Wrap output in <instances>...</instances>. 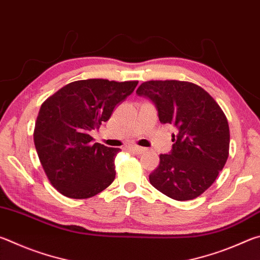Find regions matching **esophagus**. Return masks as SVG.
<instances>
[{
  "instance_id": "obj_1",
  "label": "esophagus",
  "mask_w": 260,
  "mask_h": 260,
  "mask_svg": "<svg viewBox=\"0 0 260 260\" xmlns=\"http://www.w3.org/2000/svg\"><path fill=\"white\" fill-rule=\"evenodd\" d=\"M128 149H129V150H131L132 152L136 153V155H141V153H142L144 150H146V149H144V148L138 147V146H129Z\"/></svg>"
}]
</instances>
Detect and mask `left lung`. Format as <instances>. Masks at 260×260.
Wrapping results in <instances>:
<instances>
[{
    "label": "left lung",
    "mask_w": 260,
    "mask_h": 260,
    "mask_svg": "<svg viewBox=\"0 0 260 260\" xmlns=\"http://www.w3.org/2000/svg\"><path fill=\"white\" fill-rule=\"evenodd\" d=\"M136 94L150 100L161 124L175 129L172 150L159 156V166L149 175L150 183L175 201L196 199L227 161L230 127L225 113L208 91L187 81H147Z\"/></svg>",
    "instance_id": "8db88e82"
}]
</instances>
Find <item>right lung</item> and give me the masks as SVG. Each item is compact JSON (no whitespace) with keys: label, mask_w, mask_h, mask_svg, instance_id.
Instances as JSON below:
<instances>
[{"label":"right lung","mask_w":260,"mask_h":260,"mask_svg":"<svg viewBox=\"0 0 260 260\" xmlns=\"http://www.w3.org/2000/svg\"><path fill=\"white\" fill-rule=\"evenodd\" d=\"M139 81L87 79L69 83L46 100L35 122L34 144L50 183L64 196L89 199L116 178L119 148L93 143L89 135L108 121Z\"/></svg>","instance_id":"add662e5"}]
</instances>
